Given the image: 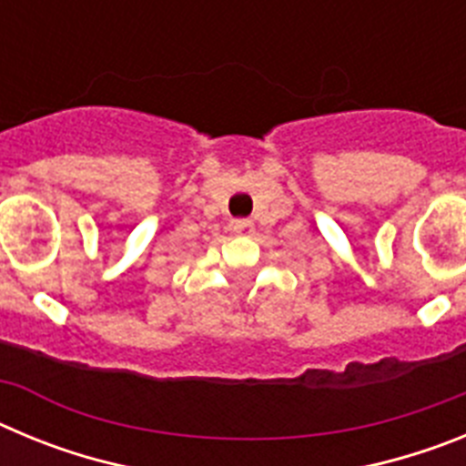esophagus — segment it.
<instances>
[{
  "label": "esophagus",
  "mask_w": 466,
  "mask_h": 466,
  "mask_svg": "<svg viewBox=\"0 0 466 466\" xmlns=\"http://www.w3.org/2000/svg\"><path fill=\"white\" fill-rule=\"evenodd\" d=\"M233 233H236V236H252L254 221H249V219L233 221Z\"/></svg>",
  "instance_id": "1"
}]
</instances>
